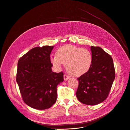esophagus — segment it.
Returning <instances> with one entry per match:
<instances>
[{
	"label": "esophagus",
	"instance_id": "34e87169",
	"mask_svg": "<svg viewBox=\"0 0 130 130\" xmlns=\"http://www.w3.org/2000/svg\"><path fill=\"white\" fill-rule=\"evenodd\" d=\"M63 77H64V80L65 81H67V80H68L69 78H70V77L68 75H67V74H64Z\"/></svg>",
	"mask_w": 130,
	"mask_h": 130
}]
</instances>
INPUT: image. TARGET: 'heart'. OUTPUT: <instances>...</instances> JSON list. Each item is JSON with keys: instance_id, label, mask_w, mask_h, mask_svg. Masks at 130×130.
Listing matches in <instances>:
<instances>
[{"instance_id": "heart-1", "label": "heart", "mask_w": 130, "mask_h": 130, "mask_svg": "<svg viewBox=\"0 0 130 130\" xmlns=\"http://www.w3.org/2000/svg\"><path fill=\"white\" fill-rule=\"evenodd\" d=\"M56 55L50 57V62L56 68L67 64L68 71L74 76L87 73L92 64V55L87 49L67 44L59 47Z\"/></svg>"}]
</instances>
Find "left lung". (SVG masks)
I'll return each instance as SVG.
<instances>
[{"mask_svg": "<svg viewBox=\"0 0 130 130\" xmlns=\"http://www.w3.org/2000/svg\"><path fill=\"white\" fill-rule=\"evenodd\" d=\"M92 64L88 71L77 78L76 93L78 101L88 105H96L107 98L115 78L113 59L99 46L90 47Z\"/></svg>", "mask_w": 130, "mask_h": 130, "instance_id": "1", "label": "left lung"}]
</instances>
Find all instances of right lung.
<instances>
[{"label":"right lung","instance_id":"obj_1","mask_svg":"<svg viewBox=\"0 0 130 130\" xmlns=\"http://www.w3.org/2000/svg\"><path fill=\"white\" fill-rule=\"evenodd\" d=\"M54 46L35 47L19 58L16 81L24 103L36 109H48L56 103L57 86L63 73L52 69L50 55Z\"/></svg>","mask_w":130,"mask_h":130}]
</instances>
